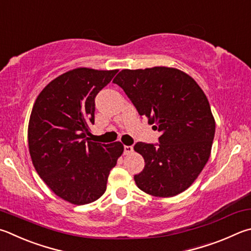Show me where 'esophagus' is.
Wrapping results in <instances>:
<instances>
[{
    "label": "esophagus",
    "instance_id": "34e87169",
    "mask_svg": "<svg viewBox=\"0 0 251 251\" xmlns=\"http://www.w3.org/2000/svg\"><path fill=\"white\" fill-rule=\"evenodd\" d=\"M133 150H134L133 146H124V153H125V154L133 152Z\"/></svg>",
    "mask_w": 251,
    "mask_h": 251
}]
</instances>
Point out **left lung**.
Returning <instances> with one entry per match:
<instances>
[{"label": "left lung", "mask_w": 251, "mask_h": 251, "mask_svg": "<svg viewBox=\"0 0 251 251\" xmlns=\"http://www.w3.org/2000/svg\"><path fill=\"white\" fill-rule=\"evenodd\" d=\"M113 82L124 90L140 116L160 131L159 144L137 143L145 168L134 176L147 194L170 198L199 176L211 154L215 120L199 84L176 68L124 69Z\"/></svg>", "instance_id": "obj_1"}]
</instances>
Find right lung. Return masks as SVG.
I'll list each match as a JSON object with an SVG mask.
<instances>
[{"label":"right lung","instance_id":"1","mask_svg":"<svg viewBox=\"0 0 251 251\" xmlns=\"http://www.w3.org/2000/svg\"><path fill=\"white\" fill-rule=\"evenodd\" d=\"M118 70L76 68L45 86L31 110L28 147L36 171L52 192L75 205L97 201L124 151L120 141H90L95 97Z\"/></svg>","mask_w":251,"mask_h":251}]
</instances>
